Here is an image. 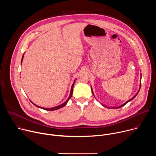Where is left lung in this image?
<instances>
[{"mask_svg":"<svg viewBox=\"0 0 156 156\" xmlns=\"http://www.w3.org/2000/svg\"><path fill=\"white\" fill-rule=\"evenodd\" d=\"M141 83H140V88H141ZM140 90H139V91H138V93H137V94H136V95H135V96H133V98H131V99H129V100H128V101H126V102H125V103H124V104H122V105H120V106H119V107H115V108H120V107H123V106H124V105H125V104H127V103H128V102H129V101H131V100H133V99H134V98H135V97H136V96H137V94H138V93H139V91H140Z\"/></svg>","mask_w":156,"mask_h":156,"instance_id":"left-lung-1","label":"left lung"}]
</instances>
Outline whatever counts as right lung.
<instances>
[{
    "label": "right lung",
    "instance_id": "add662e5",
    "mask_svg": "<svg viewBox=\"0 0 156 156\" xmlns=\"http://www.w3.org/2000/svg\"><path fill=\"white\" fill-rule=\"evenodd\" d=\"M23 57H22V59H21V63H22V61H23ZM75 80L74 81V82H73V84H72V88H71V92H70V96H69V98L67 99V100H66L64 103H63L62 104H61V105H58V106H56V107H52V108H42V109H44V110H57V109H59V108H62V107H64L66 104V103H67V102L69 101V100L71 98V97H72V94H73V85H74V83H75ZM33 103V102H32ZM34 105H36V107H39V108H41L40 107H39V106H37V105H35L34 104H33Z\"/></svg>",
    "mask_w": 156,
    "mask_h": 156
}]
</instances>
